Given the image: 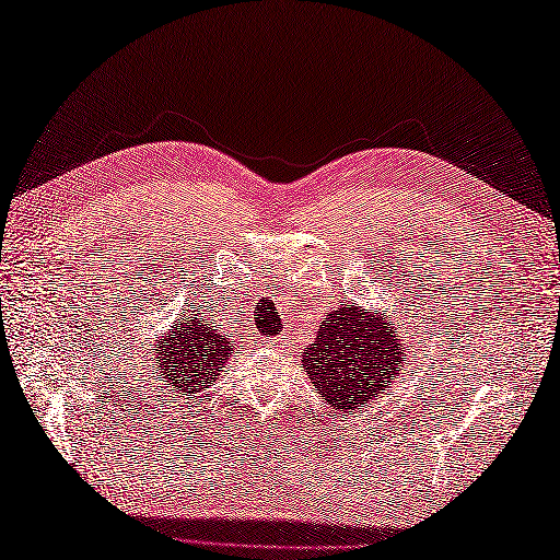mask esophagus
I'll list each match as a JSON object with an SVG mask.
<instances>
[{
  "instance_id": "obj_1",
  "label": "esophagus",
  "mask_w": 560,
  "mask_h": 560,
  "mask_svg": "<svg viewBox=\"0 0 560 560\" xmlns=\"http://www.w3.org/2000/svg\"><path fill=\"white\" fill-rule=\"evenodd\" d=\"M271 343H273V347H277L279 351H289V349H291V337H283V335H281V337H273Z\"/></svg>"
}]
</instances>
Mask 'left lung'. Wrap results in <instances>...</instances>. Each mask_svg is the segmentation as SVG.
<instances>
[{"mask_svg":"<svg viewBox=\"0 0 560 560\" xmlns=\"http://www.w3.org/2000/svg\"><path fill=\"white\" fill-rule=\"evenodd\" d=\"M387 313H363L349 305L327 313L303 368L325 401L335 409H355L395 383L401 371V339Z\"/></svg>","mask_w":560,"mask_h":560,"instance_id":"obj_1","label":"left lung"}]
</instances>
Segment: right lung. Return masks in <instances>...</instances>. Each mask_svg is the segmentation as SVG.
I'll list each match as a JSON object with an SVG mask.
<instances>
[{"label": "right lung", "instance_id": "right-lung-1", "mask_svg": "<svg viewBox=\"0 0 560 560\" xmlns=\"http://www.w3.org/2000/svg\"><path fill=\"white\" fill-rule=\"evenodd\" d=\"M229 351V335H223L221 325L199 313V307L183 315L180 325H173L168 337L153 343L159 373L173 387L175 397H189L205 389L207 383H213L221 368H225Z\"/></svg>", "mask_w": 560, "mask_h": 560}]
</instances>
